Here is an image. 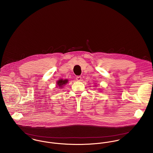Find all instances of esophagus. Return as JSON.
Returning a JSON list of instances; mask_svg holds the SVG:
<instances>
[{
  "instance_id": "esophagus-1",
  "label": "esophagus",
  "mask_w": 153,
  "mask_h": 153,
  "mask_svg": "<svg viewBox=\"0 0 153 153\" xmlns=\"http://www.w3.org/2000/svg\"><path fill=\"white\" fill-rule=\"evenodd\" d=\"M81 79H82V77H81V76H77L76 77V79L77 81H81Z\"/></svg>"
}]
</instances>
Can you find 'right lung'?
Masks as SVG:
<instances>
[{"instance_id":"right-lung-1","label":"right lung","mask_w":153,"mask_h":153,"mask_svg":"<svg viewBox=\"0 0 153 153\" xmlns=\"http://www.w3.org/2000/svg\"><path fill=\"white\" fill-rule=\"evenodd\" d=\"M68 79H65V80H63V79H59L58 82H57V85H58V86L59 87H61L62 88V87L64 85H65V84H66L67 82H68Z\"/></svg>"}]
</instances>
